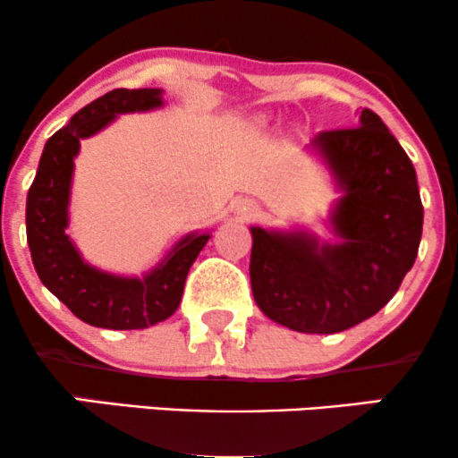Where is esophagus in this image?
Listing matches in <instances>:
<instances>
[{
    "label": "esophagus",
    "mask_w": 458,
    "mask_h": 458,
    "mask_svg": "<svg viewBox=\"0 0 458 458\" xmlns=\"http://www.w3.org/2000/svg\"><path fill=\"white\" fill-rule=\"evenodd\" d=\"M234 211H236V215H241L243 219H251V217H256V215L260 213V208H259V204L254 202V199L243 198V199H239V202H236Z\"/></svg>",
    "instance_id": "obj_1"
}]
</instances>
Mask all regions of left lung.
Listing matches in <instances>:
<instances>
[{"label": "left lung", "mask_w": 458, "mask_h": 458, "mask_svg": "<svg viewBox=\"0 0 458 458\" xmlns=\"http://www.w3.org/2000/svg\"><path fill=\"white\" fill-rule=\"evenodd\" d=\"M310 150L343 193L329 213L338 241L251 225V293L284 327L338 334L396 295L418 256L424 208L413 163L370 109L357 129L320 131Z\"/></svg>", "instance_id": "8db88e82"}]
</instances>
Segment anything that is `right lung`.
<instances>
[{
  "mask_svg": "<svg viewBox=\"0 0 458 458\" xmlns=\"http://www.w3.org/2000/svg\"><path fill=\"white\" fill-rule=\"evenodd\" d=\"M163 105L159 88H118L86 105L47 140L28 191L25 225L31 262L40 282L83 323L103 329H146L176 312L193 260L211 239L189 233L141 277L115 276L88 265L68 228L72 170L81 140L92 138L120 114L150 112Z\"/></svg>",
  "mask_w": 458,
  "mask_h": 458,
  "instance_id": "obj_1",
  "label": "right lung"
}]
</instances>
